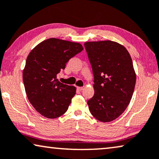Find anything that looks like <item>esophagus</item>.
Listing matches in <instances>:
<instances>
[{"label":"esophagus","instance_id":"1","mask_svg":"<svg viewBox=\"0 0 159 159\" xmlns=\"http://www.w3.org/2000/svg\"><path fill=\"white\" fill-rule=\"evenodd\" d=\"M77 89L80 91H81L83 89H84V87H77Z\"/></svg>","mask_w":159,"mask_h":159}]
</instances>
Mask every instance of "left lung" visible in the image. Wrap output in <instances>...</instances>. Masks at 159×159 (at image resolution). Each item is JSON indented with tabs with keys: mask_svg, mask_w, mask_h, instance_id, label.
<instances>
[{
	"mask_svg": "<svg viewBox=\"0 0 159 159\" xmlns=\"http://www.w3.org/2000/svg\"><path fill=\"white\" fill-rule=\"evenodd\" d=\"M94 77V95L89 110L102 122L115 120L129 104L136 82L128 51L117 42L106 40L84 43Z\"/></svg>",
	"mask_w": 159,
	"mask_h": 159,
	"instance_id": "8db88e82",
	"label": "left lung"
}]
</instances>
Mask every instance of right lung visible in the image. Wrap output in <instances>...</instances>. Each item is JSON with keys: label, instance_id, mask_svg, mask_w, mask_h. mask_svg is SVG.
<instances>
[{"label": "right lung", "instance_id": "1", "mask_svg": "<svg viewBox=\"0 0 159 159\" xmlns=\"http://www.w3.org/2000/svg\"><path fill=\"white\" fill-rule=\"evenodd\" d=\"M83 50L79 43L50 38L29 54L23 81L29 101L40 115L54 119L68 110L76 89L60 83L57 75L71 57Z\"/></svg>", "mask_w": 159, "mask_h": 159}]
</instances>
